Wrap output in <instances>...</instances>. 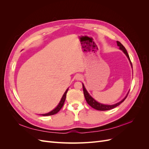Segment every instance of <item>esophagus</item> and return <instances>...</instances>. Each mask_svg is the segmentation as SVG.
<instances>
[{
	"mask_svg": "<svg viewBox=\"0 0 149 149\" xmlns=\"http://www.w3.org/2000/svg\"><path fill=\"white\" fill-rule=\"evenodd\" d=\"M81 79V76H77V79Z\"/></svg>",
	"mask_w": 149,
	"mask_h": 149,
	"instance_id": "obj_1",
	"label": "esophagus"
}]
</instances>
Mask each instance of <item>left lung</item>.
<instances>
[{
    "label": "left lung",
    "instance_id": "left-lung-1",
    "mask_svg": "<svg viewBox=\"0 0 149 149\" xmlns=\"http://www.w3.org/2000/svg\"><path fill=\"white\" fill-rule=\"evenodd\" d=\"M117 43H118V46L119 47V48L121 49V50H123L124 52V53L125 54L126 56H127L128 59L129 60L130 62V64H131L132 65V63H131V61H130V58H129V54L127 52V50H126V49L125 48V47L123 46V45L120 42L117 41ZM83 92H84V97L86 99V101L87 103L88 104L91 106L93 108H94V109H95L96 110H98V111H107V110H110V109H113V108L118 106L119 105H120V104L124 102V100L126 99V97H127L128 94H127V96H126L125 97V98L124 99V100H122L121 101H120L119 102L117 103V104H115L114 105H106V104H101V103H99L97 102V101H96L95 100H94V99L89 95V94H88V93L87 92L86 89H85L84 85L83 84Z\"/></svg>",
    "mask_w": 149,
    "mask_h": 149
}]
</instances>
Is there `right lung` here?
I'll list each match as a JSON object with an SVG mask.
<instances>
[{
    "label": "right lung",
    "instance_id": "obj_1",
    "mask_svg": "<svg viewBox=\"0 0 149 149\" xmlns=\"http://www.w3.org/2000/svg\"><path fill=\"white\" fill-rule=\"evenodd\" d=\"M68 89H66V91H65V93H64L63 96L61 100L59 103V104L58 105V106L55 108V109H53L52 111L48 112V113L47 114H42V116H52V115H54L56 113H58V112H59L60 111V109L62 108V107L63 106V104H64V102L65 101V100H66V93L68 92Z\"/></svg>",
    "mask_w": 149,
    "mask_h": 149
}]
</instances>
